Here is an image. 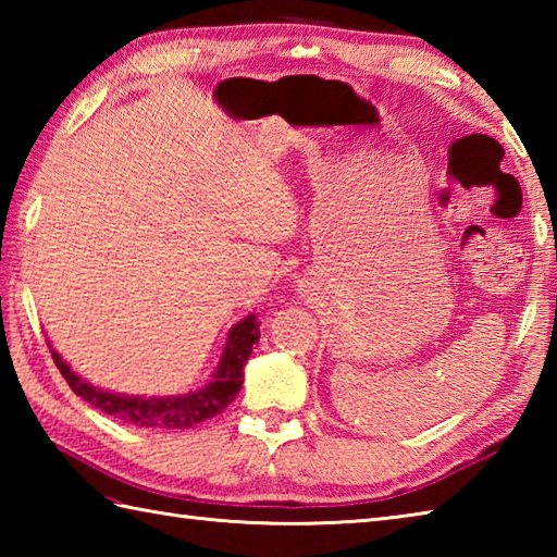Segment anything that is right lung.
<instances>
[{
	"label": "right lung",
	"mask_w": 557,
	"mask_h": 557,
	"mask_svg": "<svg viewBox=\"0 0 557 557\" xmlns=\"http://www.w3.org/2000/svg\"><path fill=\"white\" fill-rule=\"evenodd\" d=\"M258 325L260 323L256 321L253 313L246 315L242 323H236L230 330L227 345H224L218 371L212 373V381L206 387L196 389V393L176 397H126L108 393V389H100L83 381L78 373L69 369V363L54 349L50 351L69 387L78 397L90 401L92 407L110 413V417L124 423L140 425V429H191V425L218 417L239 395L244 383V366L248 357H251L253 345L260 339Z\"/></svg>",
	"instance_id": "right-lung-1"
}]
</instances>
